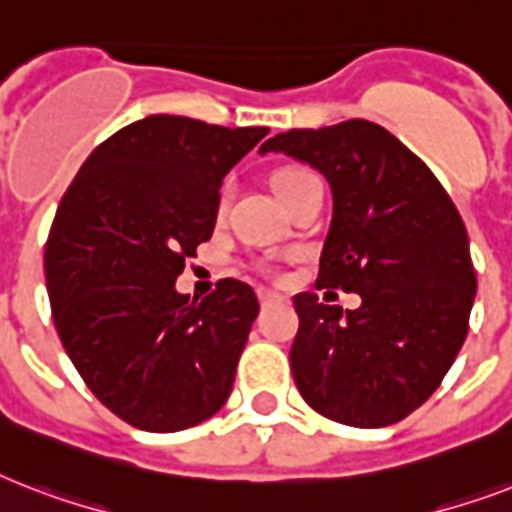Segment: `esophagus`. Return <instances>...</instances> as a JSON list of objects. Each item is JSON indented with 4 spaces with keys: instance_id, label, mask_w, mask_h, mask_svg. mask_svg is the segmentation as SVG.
I'll use <instances>...</instances> for the list:
<instances>
[{
    "instance_id": "obj_1",
    "label": "esophagus",
    "mask_w": 512,
    "mask_h": 512,
    "mask_svg": "<svg viewBox=\"0 0 512 512\" xmlns=\"http://www.w3.org/2000/svg\"><path fill=\"white\" fill-rule=\"evenodd\" d=\"M257 297H260V305H263V308L281 303V295H276V292H271V289H260V292H257Z\"/></svg>"
}]
</instances>
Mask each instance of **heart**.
Instances as JSON below:
<instances>
[{"label":"heart","mask_w":512,"mask_h":512,"mask_svg":"<svg viewBox=\"0 0 512 512\" xmlns=\"http://www.w3.org/2000/svg\"><path fill=\"white\" fill-rule=\"evenodd\" d=\"M305 175H311V172H305V170H281L279 175L273 177V185H276V191H284V188H287V185H292L295 183V180H300V177H305ZM228 191H231V188H228V185H225L223 188V201L228 199Z\"/></svg>","instance_id":"1"}]
</instances>
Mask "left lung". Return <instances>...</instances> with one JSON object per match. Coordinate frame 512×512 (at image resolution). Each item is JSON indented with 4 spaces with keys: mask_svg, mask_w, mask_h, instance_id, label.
I'll list each match as a JSON object with an SVG mask.
<instances>
[{
    "mask_svg": "<svg viewBox=\"0 0 512 512\" xmlns=\"http://www.w3.org/2000/svg\"><path fill=\"white\" fill-rule=\"evenodd\" d=\"M268 151L327 177L332 223L316 284L361 295L356 311L295 297L289 364L300 396L353 428L404 420L468 337L476 271L460 212L428 164L366 119L281 132L260 146Z\"/></svg>",
    "mask_w": 512,
    "mask_h": 512,
    "instance_id": "8db88e82",
    "label": "left lung"
}]
</instances>
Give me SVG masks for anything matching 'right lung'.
Listing matches in <instances>:
<instances>
[{
  "instance_id": "add662e5",
  "label": "right lung",
  "mask_w": 512,
  "mask_h": 512,
  "mask_svg": "<svg viewBox=\"0 0 512 512\" xmlns=\"http://www.w3.org/2000/svg\"><path fill=\"white\" fill-rule=\"evenodd\" d=\"M265 135L146 116L100 143L60 199L44 249L55 329L87 388L135 428H193L231 396L255 289L223 279L196 303L175 279L215 231L223 177Z\"/></svg>"
}]
</instances>
